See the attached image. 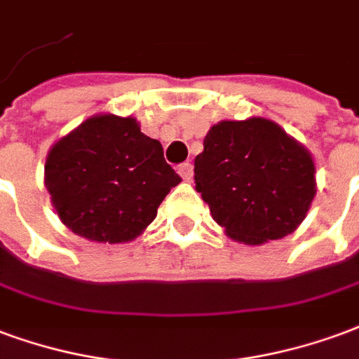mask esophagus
<instances>
[{
  "instance_id": "1",
  "label": "esophagus",
  "mask_w": 359,
  "mask_h": 359,
  "mask_svg": "<svg viewBox=\"0 0 359 359\" xmlns=\"http://www.w3.org/2000/svg\"><path fill=\"white\" fill-rule=\"evenodd\" d=\"M177 174H180L185 182H191V177H193V164H191V162H183V164H180Z\"/></svg>"
}]
</instances>
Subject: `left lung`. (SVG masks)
Wrapping results in <instances>:
<instances>
[{"label": "left lung", "instance_id": "left-lung-1", "mask_svg": "<svg viewBox=\"0 0 359 359\" xmlns=\"http://www.w3.org/2000/svg\"><path fill=\"white\" fill-rule=\"evenodd\" d=\"M195 158L197 191L212 218L245 245L292 233L316 197L312 154L271 120H222Z\"/></svg>", "mask_w": 359, "mask_h": 359}]
</instances>
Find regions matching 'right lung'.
Listing matches in <instances>:
<instances>
[{
  "mask_svg": "<svg viewBox=\"0 0 359 359\" xmlns=\"http://www.w3.org/2000/svg\"><path fill=\"white\" fill-rule=\"evenodd\" d=\"M180 182L161 141L141 133L132 116H91L46 161V187L61 222L97 243L135 239Z\"/></svg>",
  "mask_w": 359,
  "mask_h": 359,
  "instance_id": "obj_1",
  "label": "right lung"
}]
</instances>
